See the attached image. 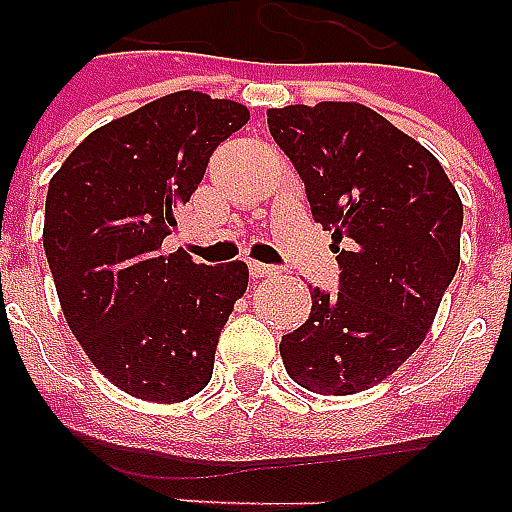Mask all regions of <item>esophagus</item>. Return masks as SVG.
Returning a JSON list of instances; mask_svg holds the SVG:
<instances>
[{"label":"esophagus","instance_id":"obj_1","mask_svg":"<svg viewBox=\"0 0 512 512\" xmlns=\"http://www.w3.org/2000/svg\"><path fill=\"white\" fill-rule=\"evenodd\" d=\"M248 270H251V278H256V280L278 275V270H275L272 264H261V261H251V264H248Z\"/></svg>","mask_w":512,"mask_h":512}]
</instances>
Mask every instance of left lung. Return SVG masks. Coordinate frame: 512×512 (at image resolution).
Returning <instances> with one entry per match:
<instances>
[{
  "instance_id": "obj_1",
  "label": "left lung",
  "mask_w": 512,
  "mask_h": 512,
  "mask_svg": "<svg viewBox=\"0 0 512 512\" xmlns=\"http://www.w3.org/2000/svg\"><path fill=\"white\" fill-rule=\"evenodd\" d=\"M267 124L340 264V291L310 288V318L283 334L280 356L307 391L359 394L432 329L459 267L464 207L440 161L359 102L267 110Z\"/></svg>"
}]
</instances>
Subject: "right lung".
Returning <instances> with one entry per match:
<instances>
[{"mask_svg": "<svg viewBox=\"0 0 512 512\" xmlns=\"http://www.w3.org/2000/svg\"><path fill=\"white\" fill-rule=\"evenodd\" d=\"M248 118L232 99L175 91L99 126L51 178L42 245L61 310L96 370L132 397L183 402L213 378L248 267H207L161 242Z\"/></svg>", "mask_w": 512, "mask_h": 512, "instance_id": "right-lung-1", "label": "right lung"}]
</instances>
